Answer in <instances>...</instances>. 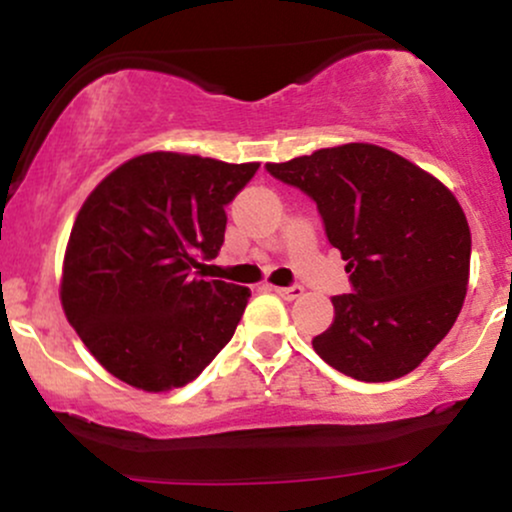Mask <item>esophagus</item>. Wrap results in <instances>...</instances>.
<instances>
[{
	"instance_id": "obj_1",
	"label": "esophagus",
	"mask_w": 512,
	"mask_h": 512,
	"mask_svg": "<svg viewBox=\"0 0 512 512\" xmlns=\"http://www.w3.org/2000/svg\"><path fill=\"white\" fill-rule=\"evenodd\" d=\"M274 291L279 293L284 301H293V298L303 296V286L301 284H291V286H274Z\"/></svg>"
}]
</instances>
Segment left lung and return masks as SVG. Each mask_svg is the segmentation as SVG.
Returning a JSON list of instances; mask_svg holds the SVG:
<instances>
[{
	"label": "left lung",
	"instance_id": "1",
	"mask_svg": "<svg viewBox=\"0 0 512 512\" xmlns=\"http://www.w3.org/2000/svg\"><path fill=\"white\" fill-rule=\"evenodd\" d=\"M272 178L317 204L351 293L332 296L334 320L317 356L363 383L402 378L460 315L472 236L443 182L383 146L344 144L286 163Z\"/></svg>",
	"mask_w": 512,
	"mask_h": 512
}]
</instances>
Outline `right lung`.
<instances>
[{
    "instance_id": "right-lung-1",
    "label": "right lung",
    "mask_w": 512,
    "mask_h": 512,
    "mask_svg": "<svg viewBox=\"0 0 512 512\" xmlns=\"http://www.w3.org/2000/svg\"><path fill=\"white\" fill-rule=\"evenodd\" d=\"M257 168L156 151L88 195L64 255L62 308L122 383L182 387L231 342L250 289L199 269L219 255L226 207Z\"/></svg>"
}]
</instances>
